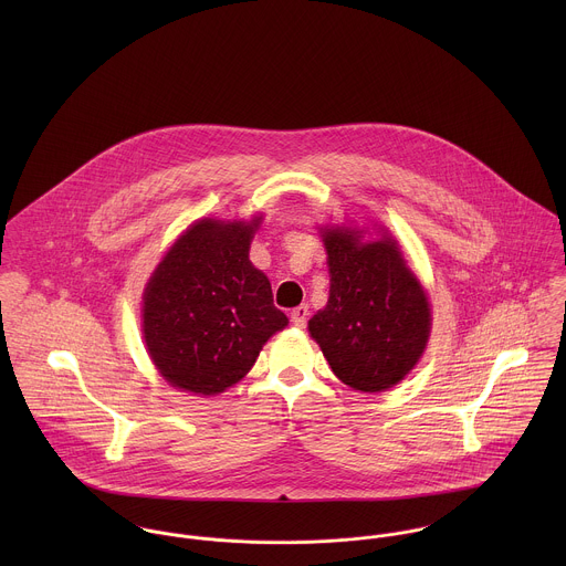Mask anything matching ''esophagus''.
I'll return each instance as SVG.
<instances>
[{"label":"esophagus","mask_w":566,"mask_h":566,"mask_svg":"<svg viewBox=\"0 0 566 566\" xmlns=\"http://www.w3.org/2000/svg\"><path fill=\"white\" fill-rule=\"evenodd\" d=\"M292 324L296 326V328H305V324H307V318H310V307L307 305H301V307H296V310H292Z\"/></svg>","instance_id":"1"}]
</instances>
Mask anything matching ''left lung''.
Returning a JSON list of instances; mask_svg holds the SVG:
<instances>
[{"mask_svg":"<svg viewBox=\"0 0 566 566\" xmlns=\"http://www.w3.org/2000/svg\"><path fill=\"white\" fill-rule=\"evenodd\" d=\"M328 301L310 321L335 377L359 392L397 386L420 359L431 310L427 294L388 233L361 242V231H323Z\"/></svg>","mask_w":566,"mask_h":566,"instance_id":"1","label":"left lung"}]
</instances>
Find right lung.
<instances>
[{
    "mask_svg": "<svg viewBox=\"0 0 566 566\" xmlns=\"http://www.w3.org/2000/svg\"><path fill=\"white\" fill-rule=\"evenodd\" d=\"M259 222L198 220L153 272L144 294V339L169 386L205 397L224 392L287 326L268 276L248 259Z\"/></svg>",
    "mask_w": 566,
    "mask_h": 566,
    "instance_id": "right-lung-1",
    "label": "right lung"
}]
</instances>
